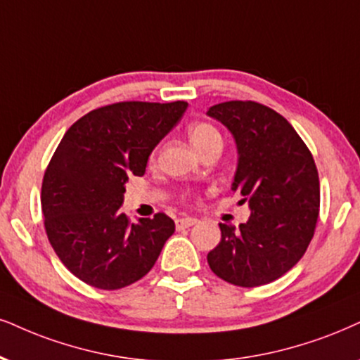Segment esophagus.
I'll return each instance as SVG.
<instances>
[{
    "label": "esophagus",
    "mask_w": 360,
    "mask_h": 360,
    "mask_svg": "<svg viewBox=\"0 0 360 360\" xmlns=\"http://www.w3.org/2000/svg\"><path fill=\"white\" fill-rule=\"evenodd\" d=\"M195 224H197V219H192V217H185V219H179L175 221L176 229H179V230L190 229V227H193Z\"/></svg>",
    "instance_id": "1"
}]
</instances>
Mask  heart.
Returning a JSON list of instances; mask_svg holds the SVG:
<instances>
[{
    "instance_id": "1",
    "label": "heart",
    "mask_w": 360,
    "mask_h": 360,
    "mask_svg": "<svg viewBox=\"0 0 360 360\" xmlns=\"http://www.w3.org/2000/svg\"><path fill=\"white\" fill-rule=\"evenodd\" d=\"M188 139L195 148L200 150L203 146L210 145L212 141L221 140V136L215 127L208 125V123H195L188 128Z\"/></svg>"
}]
</instances>
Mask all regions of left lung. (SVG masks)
I'll list each match as a JSON object with an SVG mask.
<instances>
[{
    "instance_id": "obj_1",
    "label": "left lung",
    "mask_w": 360,
    "mask_h": 360,
    "mask_svg": "<svg viewBox=\"0 0 360 360\" xmlns=\"http://www.w3.org/2000/svg\"><path fill=\"white\" fill-rule=\"evenodd\" d=\"M207 115L232 133L237 170L232 190L248 202L245 224L220 225L207 260L238 287L277 281L302 259L319 217V173L312 153L282 115L255 101H225Z\"/></svg>"
}]
</instances>
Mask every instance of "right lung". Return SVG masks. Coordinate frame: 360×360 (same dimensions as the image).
Listing matches in <instances>:
<instances>
[{"label": "right lung", "mask_w": 360, "mask_h": 360, "mask_svg": "<svg viewBox=\"0 0 360 360\" xmlns=\"http://www.w3.org/2000/svg\"><path fill=\"white\" fill-rule=\"evenodd\" d=\"M187 101H122L86 113L58 145L44 172L41 210L48 240L88 285L117 290L152 270L175 221L165 214L130 224L120 210L130 176L187 110Z\"/></svg>", "instance_id": "1"}]
</instances>
